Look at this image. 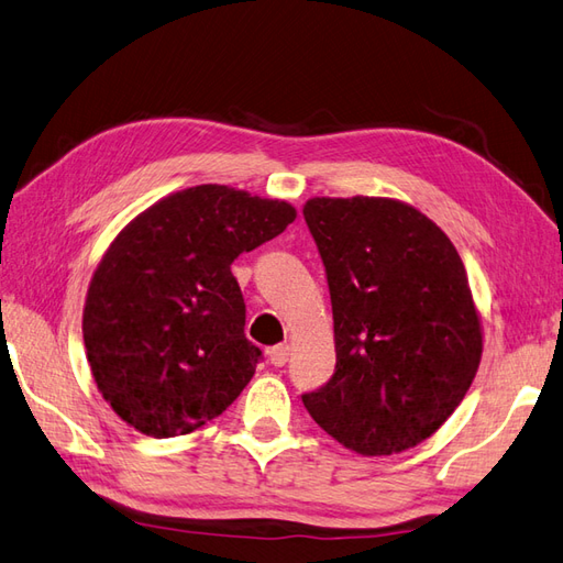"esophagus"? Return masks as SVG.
Segmentation results:
<instances>
[{
	"label": "esophagus",
	"mask_w": 563,
	"mask_h": 563,
	"mask_svg": "<svg viewBox=\"0 0 563 563\" xmlns=\"http://www.w3.org/2000/svg\"><path fill=\"white\" fill-rule=\"evenodd\" d=\"M289 346L286 344H279V346H272L269 351H267V358H269V363L274 365V367H282V365H286V361H289Z\"/></svg>",
	"instance_id": "obj_1"
}]
</instances>
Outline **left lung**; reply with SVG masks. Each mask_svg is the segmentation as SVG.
Masks as SVG:
<instances>
[{"instance_id": "8db88e82", "label": "left lung", "mask_w": 563, "mask_h": 563, "mask_svg": "<svg viewBox=\"0 0 563 563\" xmlns=\"http://www.w3.org/2000/svg\"><path fill=\"white\" fill-rule=\"evenodd\" d=\"M336 369L303 406L339 444L389 456L442 428L471 389L483 324L454 243L394 198H310Z\"/></svg>"}]
</instances>
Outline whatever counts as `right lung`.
<instances>
[{
	"label": "right lung",
	"instance_id": "right-lung-1",
	"mask_svg": "<svg viewBox=\"0 0 563 563\" xmlns=\"http://www.w3.org/2000/svg\"><path fill=\"white\" fill-rule=\"evenodd\" d=\"M294 219L286 200L202 184L119 231L88 286L84 341L95 385L123 422L164 440L236 401L263 351L243 334L231 263Z\"/></svg>",
	"mask_w": 563,
	"mask_h": 563
}]
</instances>
